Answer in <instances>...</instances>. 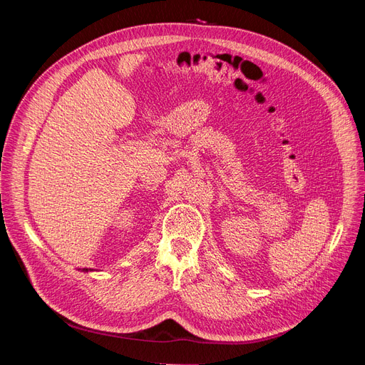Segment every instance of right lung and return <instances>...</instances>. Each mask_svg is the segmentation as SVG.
<instances>
[{"label": "right lung", "mask_w": 365, "mask_h": 365, "mask_svg": "<svg viewBox=\"0 0 365 365\" xmlns=\"http://www.w3.org/2000/svg\"><path fill=\"white\" fill-rule=\"evenodd\" d=\"M83 271H88V269H85V268H83Z\"/></svg>", "instance_id": "add662e5"}]
</instances>
